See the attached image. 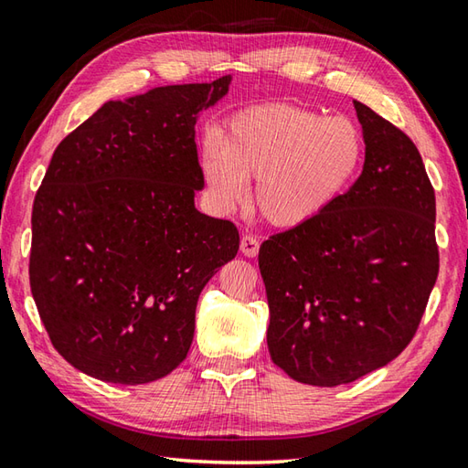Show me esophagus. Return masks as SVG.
<instances>
[{"label": "esophagus", "instance_id": "esophagus-1", "mask_svg": "<svg viewBox=\"0 0 468 468\" xmlns=\"http://www.w3.org/2000/svg\"><path fill=\"white\" fill-rule=\"evenodd\" d=\"M259 240H257V236H252V234H244L242 236V240H240V250H242V254L244 257H249V259H252V257H257L259 254Z\"/></svg>", "mask_w": 468, "mask_h": 468}]
</instances>
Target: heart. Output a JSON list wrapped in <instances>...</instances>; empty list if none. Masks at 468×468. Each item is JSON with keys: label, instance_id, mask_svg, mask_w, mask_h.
<instances>
[{"label": "heart", "instance_id": "heart-1", "mask_svg": "<svg viewBox=\"0 0 468 468\" xmlns=\"http://www.w3.org/2000/svg\"><path fill=\"white\" fill-rule=\"evenodd\" d=\"M365 161L355 122L295 105H262L236 113L224 140L207 136L201 171L214 204L230 211L257 179L262 218L279 228L315 222L350 189Z\"/></svg>", "mask_w": 468, "mask_h": 468}]
</instances>
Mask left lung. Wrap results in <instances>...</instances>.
I'll list each match as a JSON object with an SVG mask.
<instances>
[{
    "mask_svg": "<svg viewBox=\"0 0 468 468\" xmlns=\"http://www.w3.org/2000/svg\"><path fill=\"white\" fill-rule=\"evenodd\" d=\"M365 166L322 218L259 250L272 363L336 387L391 363L416 334L438 277L436 197L416 144L355 101Z\"/></svg>",
    "mask_w": 468,
    "mask_h": 468,
    "instance_id": "8db88e82",
    "label": "left lung"
}]
</instances>
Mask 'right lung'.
Instances as JSON below:
<instances>
[{
  "label": "right lung",
  "mask_w": 468,
  "mask_h": 468,
  "mask_svg": "<svg viewBox=\"0 0 468 468\" xmlns=\"http://www.w3.org/2000/svg\"><path fill=\"white\" fill-rule=\"evenodd\" d=\"M230 79L103 103L50 158L30 289L52 346L85 375L143 385L187 356L201 289L240 244L230 219L196 209L197 113Z\"/></svg>",
  "instance_id": "add662e5"
}]
</instances>
